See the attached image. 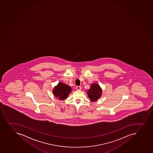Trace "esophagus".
<instances>
[{"mask_svg":"<svg viewBox=\"0 0 153 153\" xmlns=\"http://www.w3.org/2000/svg\"><path fill=\"white\" fill-rule=\"evenodd\" d=\"M76 89H77V90H81V87H80V86H77V87H76Z\"/></svg>","mask_w":153,"mask_h":153,"instance_id":"esophagus-1","label":"esophagus"}]
</instances>
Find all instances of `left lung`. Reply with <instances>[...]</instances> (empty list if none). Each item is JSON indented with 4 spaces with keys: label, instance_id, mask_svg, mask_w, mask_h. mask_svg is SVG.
Returning a JSON list of instances; mask_svg holds the SVG:
<instances>
[{
    "label": "left lung",
    "instance_id": "8db88e82",
    "mask_svg": "<svg viewBox=\"0 0 153 153\" xmlns=\"http://www.w3.org/2000/svg\"><path fill=\"white\" fill-rule=\"evenodd\" d=\"M87 93L91 102H96L102 96V89L98 84L93 83Z\"/></svg>",
    "mask_w": 153,
    "mask_h": 153
}]
</instances>
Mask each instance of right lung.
Returning a JSON list of instances; mask_svg holds the SVG:
<instances>
[{
  "label": "right lung",
  "instance_id": "obj_1",
  "mask_svg": "<svg viewBox=\"0 0 153 153\" xmlns=\"http://www.w3.org/2000/svg\"><path fill=\"white\" fill-rule=\"evenodd\" d=\"M72 92V88L70 86L66 84L59 82L53 89V93L56 98L60 100L66 99L69 94Z\"/></svg>",
  "mask_w": 153,
  "mask_h": 153
}]
</instances>
